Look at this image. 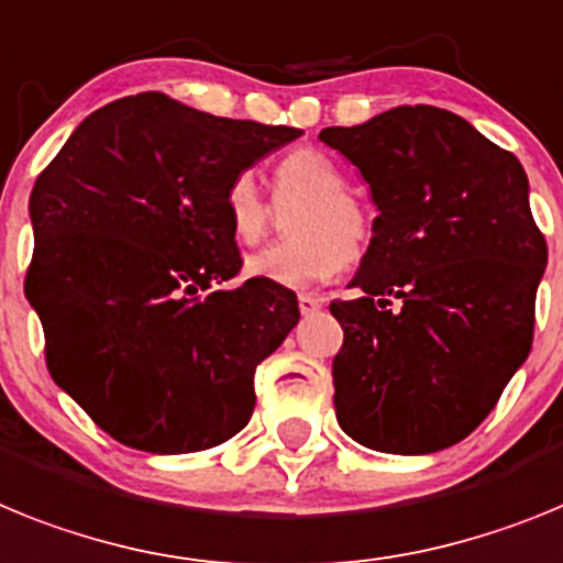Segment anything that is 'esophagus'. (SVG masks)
<instances>
[{"label": "esophagus", "instance_id": "1", "mask_svg": "<svg viewBox=\"0 0 563 563\" xmlns=\"http://www.w3.org/2000/svg\"><path fill=\"white\" fill-rule=\"evenodd\" d=\"M297 306H300L302 314H314V311L322 309V300L314 295H300L297 297Z\"/></svg>", "mask_w": 563, "mask_h": 563}]
</instances>
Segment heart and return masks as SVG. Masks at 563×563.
Here are the masks:
<instances>
[{
  "label": "heart",
  "instance_id": "1",
  "mask_svg": "<svg viewBox=\"0 0 563 563\" xmlns=\"http://www.w3.org/2000/svg\"><path fill=\"white\" fill-rule=\"evenodd\" d=\"M349 180L329 155L295 150L275 166V203L295 207L286 218L291 238L252 254L246 272L283 288L329 280L368 249L374 221L363 200L345 192ZM223 212L241 246L261 243L275 227V207L263 198L252 173H238L223 192Z\"/></svg>",
  "mask_w": 563,
  "mask_h": 563
}]
</instances>
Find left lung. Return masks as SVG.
<instances>
[{"instance_id": "1", "label": "left lung", "mask_w": 563, "mask_h": 563, "mask_svg": "<svg viewBox=\"0 0 563 563\" xmlns=\"http://www.w3.org/2000/svg\"><path fill=\"white\" fill-rule=\"evenodd\" d=\"M322 144L363 173L374 238L334 300L336 422L371 451L437 453L471 437L532 349L547 241L518 158L439 107H394Z\"/></svg>"}]
</instances>
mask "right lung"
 <instances>
[{"mask_svg":"<svg viewBox=\"0 0 563 563\" xmlns=\"http://www.w3.org/2000/svg\"><path fill=\"white\" fill-rule=\"evenodd\" d=\"M295 126L218 119L139 92L76 126L31 192L24 295L47 371L135 451H207L246 428L254 371L300 320L291 288L238 283L229 180Z\"/></svg>","mask_w":563,"mask_h":563,"instance_id":"add662e5","label":"right lung"}]
</instances>
